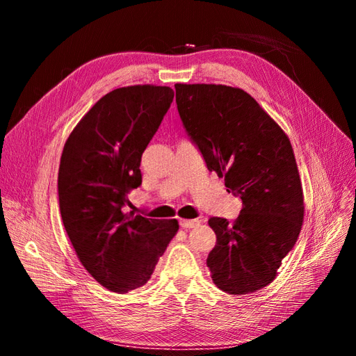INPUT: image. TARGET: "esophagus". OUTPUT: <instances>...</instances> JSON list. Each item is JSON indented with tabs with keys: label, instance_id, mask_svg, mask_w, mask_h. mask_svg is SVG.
<instances>
[{
	"label": "esophagus",
	"instance_id": "1",
	"mask_svg": "<svg viewBox=\"0 0 356 356\" xmlns=\"http://www.w3.org/2000/svg\"><path fill=\"white\" fill-rule=\"evenodd\" d=\"M201 222L198 220V219H192V220H185V219H181L180 220V226L183 227V229H191V227H195V226H198Z\"/></svg>",
	"mask_w": 356,
	"mask_h": 356
}]
</instances>
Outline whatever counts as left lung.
<instances>
[{
	"label": "left lung",
	"mask_w": 356,
	"mask_h": 356,
	"mask_svg": "<svg viewBox=\"0 0 356 356\" xmlns=\"http://www.w3.org/2000/svg\"><path fill=\"white\" fill-rule=\"evenodd\" d=\"M183 125L205 164L243 201L231 223L211 217L213 282L229 294L269 285L302 231L303 189L289 136L247 91L175 84Z\"/></svg>",
	"instance_id": "1"
}]
</instances>
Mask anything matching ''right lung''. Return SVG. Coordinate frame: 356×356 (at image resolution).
<instances>
[{"label": "right lung", "mask_w": 356, "mask_h": 356, "mask_svg": "<svg viewBox=\"0 0 356 356\" xmlns=\"http://www.w3.org/2000/svg\"><path fill=\"white\" fill-rule=\"evenodd\" d=\"M173 97L165 86L112 90L75 125L63 147L57 179L63 226L83 266L111 291L145 285L179 231L176 219L122 211L130 191L142 185V154Z\"/></svg>", "instance_id": "add662e5"}]
</instances>
